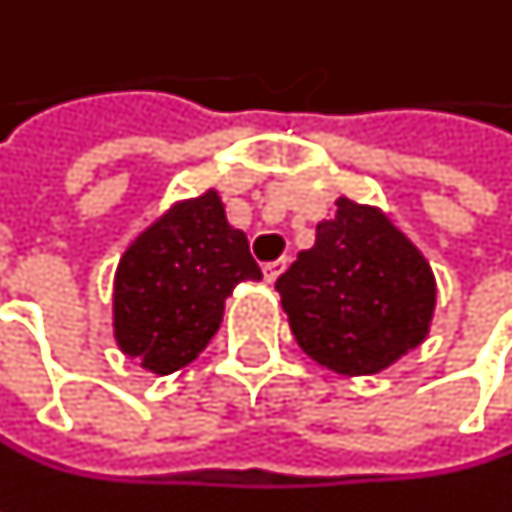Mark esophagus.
<instances>
[{
	"instance_id": "esophagus-1",
	"label": "esophagus",
	"mask_w": 512,
	"mask_h": 512,
	"mask_svg": "<svg viewBox=\"0 0 512 512\" xmlns=\"http://www.w3.org/2000/svg\"><path fill=\"white\" fill-rule=\"evenodd\" d=\"M287 269V257H278V260H269V263H263V278L272 284L281 272Z\"/></svg>"
}]
</instances>
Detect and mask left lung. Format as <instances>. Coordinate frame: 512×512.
I'll list each match as a JSON object with an SVG mask.
<instances>
[{
	"label": "left lung",
	"mask_w": 512,
	"mask_h": 512,
	"mask_svg": "<svg viewBox=\"0 0 512 512\" xmlns=\"http://www.w3.org/2000/svg\"><path fill=\"white\" fill-rule=\"evenodd\" d=\"M311 249L275 281L296 344L317 364L370 376L430 335L436 275L379 210L341 195Z\"/></svg>",
	"instance_id": "8db88e82"
}]
</instances>
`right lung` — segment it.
Returning <instances> with one entry per match:
<instances>
[{"instance_id":"obj_1","label":"right lung","mask_w":512,"mask_h":512,"mask_svg":"<svg viewBox=\"0 0 512 512\" xmlns=\"http://www.w3.org/2000/svg\"><path fill=\"white\" fill-rule=\"evenodd\" d=\"M263 272L216 189L171 204L118 260L112 326L121 353L151 373L195 361L216 335L225 299Z\"/></svg>"}]
</instances>
